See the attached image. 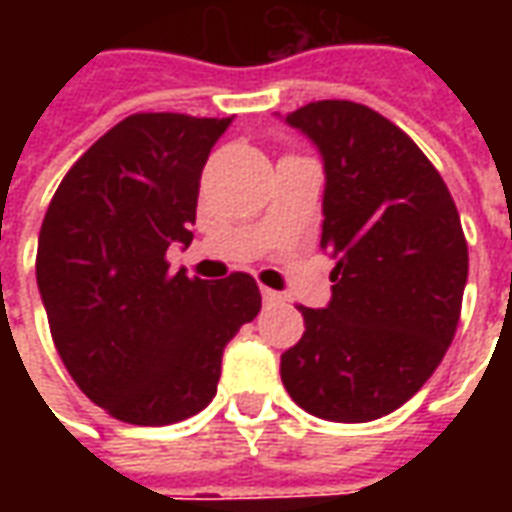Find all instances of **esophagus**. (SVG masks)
Wrapping results in <instances>:
<instances>
[{"mask_svg": "<svg viewBox=\"0 0 512 512\" xmlns=\"http://www.w3.org/2000/svg\"><path fill=\"white\" fill-rule=\"evenodd\" d=\"M260 293H263V301H266V304H279V301H282V293H277V290L260 288Z\"/></svg>", "mask_w": 512, "mask_h": 512, "instance_id": "1", "label": "esophagus"}]
</instances>
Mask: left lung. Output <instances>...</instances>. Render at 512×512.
Segmentation results:
<instances>
[{"instance_id":"1","label":"left lung","mask_w":512,"mask_h":512,"mask_svg":"<svg viewBox=\"0 0 512 512\" xmlns=\"http://www.w3.org/2000/svg\"><path fill=\"white\" fill-rule=\"evenodd\" d=\"M285 123L323 158L321 246L337 266L332 301L299 307L282 384L315 417L370 422L417 395L455 337L469 274L461 216L414 139L370 106L315 101Z\"/></svg>"}]
</instances>
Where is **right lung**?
<instances>
[{
	"label": "right lung",
	"instance_id": "right-lung-1",
	"mask_svg": "<svg viewBox=\"0 0 512 512\" xmlns=\"http://www.w3.org/2000/svg\"><path fill=\"white\" fill-rule=\"evenodd\" d=\"M233 117L142 112L106 131L62 178L38 238V288L62 365L95 406L172 425L216 395L224 345L260 312V290L169 274L191 244L205 161Z\"/></svg>",
	"mask_w": 512,
	"mask_h": 512
}]
</instances>
